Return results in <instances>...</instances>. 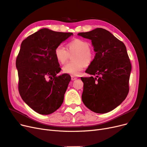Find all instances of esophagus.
<instances>
[{
  "label": "esophagus",
  "instance_id": "34e87169",
  "mask_svg": "<svg viewBox=\"0 0 147 147\" xmlns=\"http://www.w3.org/2000/svg\"><path fill=\"white\" fill-rule=\"evenodd\" d=\"M78 79V78L77 77H76V76H71V80H76Z\"/></svg>",
  "mask_w": 147,
  "mask_h": 147
}]
</instances>
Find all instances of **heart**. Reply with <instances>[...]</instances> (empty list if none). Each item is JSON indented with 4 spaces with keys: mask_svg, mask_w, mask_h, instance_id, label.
<instances>
[{
    "mask_svg": "<svg viewBox=\"0 0 147 147\" xmlns=\"http://www.w3.org/2000/svg\"><path fill=\"white\" fill-rule=\"evenodd\" d=\"M68 51L63 45L56 47L54 54L55 58L59 63H65L67 61L69 54L76 53L73 57L74 61L65 65L62 70L65 73L78 76L86 67L90 64L93 60V53L90 49V43L82 39H74L68 44Z\"/></svg>",
    "mask_w": 147,
    "mask_h": 147,
    "instance_id": "heart-1",
    "label": "heart"
}]
</instances>
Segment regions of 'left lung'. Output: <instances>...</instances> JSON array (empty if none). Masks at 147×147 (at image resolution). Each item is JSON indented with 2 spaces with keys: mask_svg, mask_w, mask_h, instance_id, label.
<instances>
[{
  "mask_svg": "<svg viewBox=\"0 0 147 147\" xmlns=\"http://www.w3.org/2000/svg\"><path fill=\"white\" fill-rule=\"evenodd\" d=\"M78 35L92 40L96 52L86 72L96 78H81L82 100L92 111L105 113L114 109L129 92L131 64L125 44L108 30L96 28Z\"/></svg>",
  "mask_w": 147,
  "mask_h": 147,
  "instance_id": "8db88e82",
  "label": "left lung"
}]
</instances>
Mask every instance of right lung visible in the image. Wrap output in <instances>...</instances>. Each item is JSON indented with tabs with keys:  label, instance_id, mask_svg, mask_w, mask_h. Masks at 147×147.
<instances>
[{
	"label": "right lung",
	"instance_id": "obj_1",
	"mask_svg": "<svg viewBox=\"0 0 147 147\" xmlns=\"http://www.w3.org/2000/svg\"><path fill=\"white\" fill-rule=\"evenodd\" d=\"M73 33L41 29L23 40L16 60L20 95L41 115L53 113L62 105L70 76L61 70L54 51Z\"/></svg>",
	"mask_w": 147,
	"mask_h": 147
}]
</instances>
